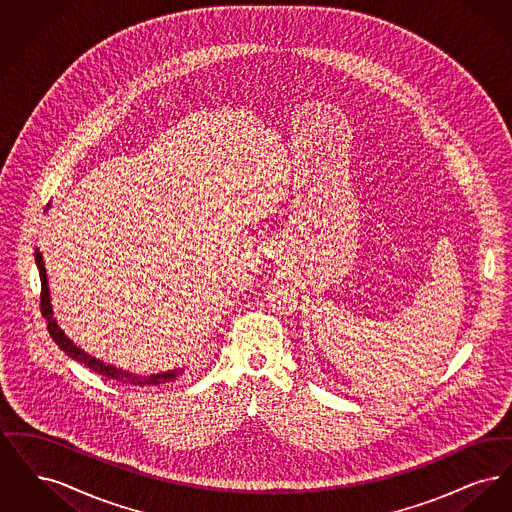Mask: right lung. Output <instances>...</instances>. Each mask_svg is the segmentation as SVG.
Returning <instances> with one entry per match:
<instances>
[{
    "label": "right lung",
    "mask_w": 512,
    "mask_h": 512,
    "mask_svg": "<svg viewBox=\"0 0 512 512\" xmlns=\"http://www.w3.org/2000/svg\"><path fill=\"white\" fill-rule=\"evenodd\" d=\"M36 265L40 270V280H42V293H40V309H42V317L46 318L48 322L49 336L53 338V341L69 355L73 357L74 361L82 363L84 366H88L90 370L98 372L105 378H111V380H117L122 384H130V386H163V384H169L174 382L176 378H180L184 374L182 368L178 370H169V372H161V374H149V376H138V374H132V372H126L121 370L117 366L105 365L103 361H99L96 357L84 353L80 347H76L73 341L69 340L65 336V332L57 326L55 318H53V311H51V303H49V288L48 278H46V267H44V257L40 251H36Z\"/></svg>",
    "instance_id": "add662e5"
}]
</instances>
